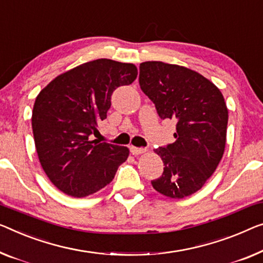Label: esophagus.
<instances>
[{
    "mask_svg": "<svg viewBox=\"0 0 263 263\" xmlns=\"http://www.w3.org/2000/svg\"><path fill=\"white\" fill-rule=\"evenodd\" d=\"M145 151H146V150H145V148H142V147H136V146L130 147V152L133 156H138L140 154H144Z\"/></svg>",
    "mask_w": 263,
    "mask_h": 263,
    "instance_id": "esophagus-1",
    "label": "esophagus"
}]
</instances>
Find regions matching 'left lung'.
I'll use <instances>...</instances> for the list:
<instances>
[{
  "mask_svg": "<svg viewBox=\"0 0 263 263\" xmlns=\"http://www.w3.org/2000/svg\"><path fill=\"white\" fill-rule=\"evenodd\" d=\"M139 86L160 119H174L176 140L156 148L163 175L151 181L170 198L193 195L216 170L226 147L228 109L213 82L178 65L146 61L139 66Z\"/></svg>",
  "mask_w": 263,
  "mask_h": 263,
  "instance_id": "left-lung-1",
  "label": "left lung"
}]
</instances>
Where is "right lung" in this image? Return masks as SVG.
Masks as SVG:
<instances>
[{
    "label": "right lung",
    "mask_w": 263,
    "mask_h": 263,
    "mask_svg": "<svg viewBox=\"0 0 263 263\" xmlns=\"http://www.w3.org/2000/svg\"><path fill=\"white\" fill-rule=\"evenodd\" d=\"M132 64L86 62L57 77L35 99L31 127L41 166L54 185L85 197L112 182L128 148L91 140L106 119L116 88L137 78Z\"/></svg>",
    "instance_id": "right-lung-1"
}]
</instances>
